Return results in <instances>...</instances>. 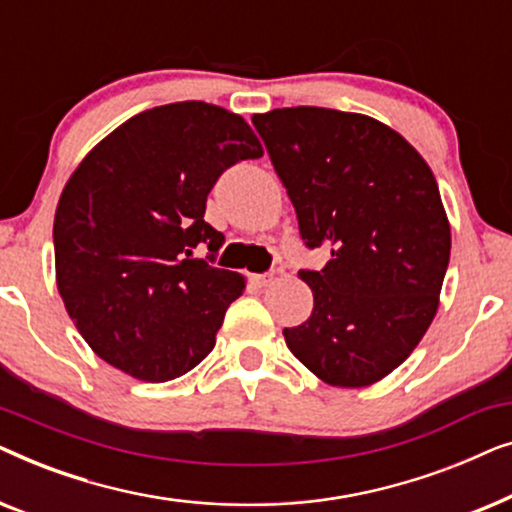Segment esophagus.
<instances>
[{"label":"esophagus","mask_w":512,"mask_h":512,"mask_svg":"<svg viewBox=\"0 0 512 512\" xmlns=\"http://www.w3.org/2000/svg\"><path fill=\"white\" fill-rule=\"evenodd\" d=\"M275 279V272H263V275H251V284L256 286H268Z\"/></svg>","instance_id":"esophagus-1"}]
</instances>
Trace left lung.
Wrapping results in <instances>:
<instances>
[{
    "mask_svg": "<svg viewBox=\"0 0 512 512\" xmlns=\"http://www.w3.org/2000/svg\"><path fill=\"white\" fill-rule=\"evenodd\" d=\"M298 216L314 307L284 328L291 354L333 387H368L408 359L438 310L450 223L431 167L389 125L324 107L251 118Z\"/></svg>",
    "mask_w": 512,
    "mask_h": 512,
    "instance_id": "1",
    "label": "left lung"
}]
</instances>
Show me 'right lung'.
Masks as SVG:
<instances>
[{"label":"right lung","instance_id":"right-lung-1","mask_svg":"<svg viewBox=\"0 0 512 512\" xmlns=\"http://www.w3.org/2000/svg\"><path fill=\"white\" fill-rule=\"evenodd\" d=\"M261 156L242 116L191 100L132 116L81 160L55 209V277L109 366L167 382L212 352L247 279L212 265L226 237L205 221L207 195ZM202 246L208 258L195 259Z\"/></svg>","mask_w":512,"mask_h":512}]
</instances>
